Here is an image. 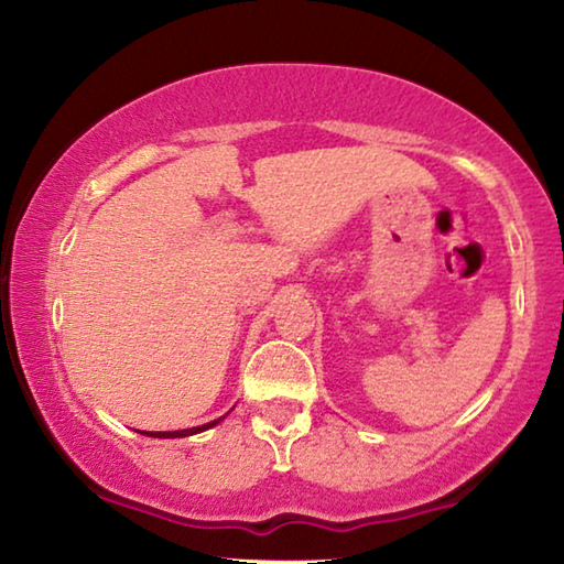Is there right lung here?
Segmentation results:
<instances>
[{"label": "right lung", "mask_w": 564, "mask_h": 564, "mask_svg": "<svg viewBox=\"0 0 564 564\" xmlns=\"http://www.w3.org/2000/svg\"><path fill=\"white\" fill-rule=\"evenodd\" d=\"M218 423H221V417L212 420V423H206V425H198V427H186V431H171V433H147V431H141V433L149 435V437H186V435H196L202 431H208V427H214Z\"/></svg>", "instance_id": "right-lung-1"}]
</instances>
